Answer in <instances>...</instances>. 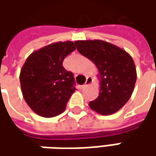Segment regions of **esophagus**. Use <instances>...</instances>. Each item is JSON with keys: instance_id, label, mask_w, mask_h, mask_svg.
<instances>
[{"instance_id": "obj_1", "label": "esophagus", "mask_w": 156, "mask_h": 156, "mask_svg": "<svg viewBox=\"0 0 156 156\" xmlns=\"http://www.w3.org/2000/svg\"><path fill=\"white\" fill-rule=\"evenodd\" d=\"M93 82V78L91 77V76H88V77H87V80H86V82L84 83V85L82 86L83 87H87V86H88V85H90L91 83Z\"/></svg>"}]
</instances>
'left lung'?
<instances>
[{"instance_id":"8db88e82","label":"left lung","mask_w":156,"mask_h":156,"mask_svg":"<svg viewBox=\"0 0 156 156\" xmlns=\"http://www.w3.org/2000/svg\"><path fill=\"white\" fill-rule=\"evenodd\" d=\"M77 50L98 69L100 93L89 102L94 111L108 115L120 110L131 97L137 78L133 58L117 46L101 40L75 41Z\"/></svg>"}]
</instances>
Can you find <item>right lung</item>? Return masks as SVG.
Instances as JSON below:
<instances>
[{
  "mask_svg": "<svg viewBox=\"0 0 156 156\" xmlns=\"http://www.w3.org/2000/svg\"><path fill=\"white\" fill-rule=\"evenodd\" d=\"M75 48L70 41L55 42L33 52L23 64L20 73L22 95L38 115L50 118L65 110L75 87L73 73L64 69L62 62Z\"/></svg>",
  "mask_w": 156,
  "mask_h": 156,
  "instance_id": "right-lung-1",
  "label": "right lung"
}]
</instances>
